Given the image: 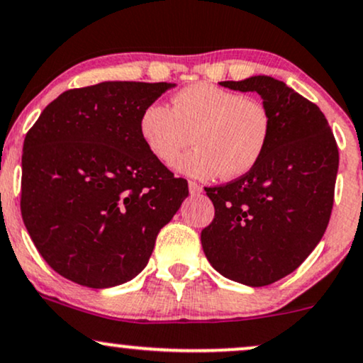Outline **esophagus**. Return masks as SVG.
<instances>
[{
    "instance_id": "1",
    "label": "esophagus",
    "mask_w": 363,
    "mask_h": 363,
    "mask_svg": "<svg viewBox=\"0 0 363 363\" xmlns=\"http://www.w3.org/2000/svg\"><path fill=\"white\" fill-rule=\"evenodd\" d=\"M187 186H189V193L193 196H198V194H201V191H203V187H201L198 182H194V181L187 182Z\"/></svg>"
}]
</instances>
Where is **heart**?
Segmentation results:
<instances>
[{
    "mask_svg": "<svg viewBox=\"0 0 363 363\" xmlns=\"http://www.w3.org/2000/svg\"><path fill=\"white\" fill-rule=\"evenodd\" d=\"M172 106L148 104L138 132L159 162H177L179 172L196 179H237L257 167L272 137V116L259 99L245 98L211 82H196L172 96Z\"/></svg>",
    "mask_w": 363,
    "mask_h": 363,
    "instance_id": "b5f03b06",
    "label": "heart"
}]
</instances>
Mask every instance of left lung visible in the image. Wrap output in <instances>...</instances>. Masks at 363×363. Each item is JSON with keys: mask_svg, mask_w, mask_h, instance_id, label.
<instances>
[{"mask_svg": "<svg viewBox=\"0 0 363 363\" xmlns=\"http://www.w3.org/2000/svg\"><path fill=\"white\" fill-rule=\"evenodd\" d=\"M220 84L259 93L272 116V137L255 169L204 187L215 218L201 231V243L221 276L269 286L294 272L325 235L338 147L320 108L282 81L253 76Z\"/></svg>", "mask_w": 363, "mask_h": 363, "instance_id": "1", "label": "left lung"}]
</instances>
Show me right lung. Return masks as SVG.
I'll list each match as a JSON object with an SVG mask.
<instances>
[{
	"label": "right lung",
	"instance_id": "obj_1",
	"mask_svg": "<svg viewBox=\"0 0 363 363\" xmlns=\"http://www.w3.org/2000/svg\"><path fill=\"white\" fill-rule=\"evenodd\" d=\"M172 86L69 89L28 130L21 218L43 260L69 281L104 289L133 279L189 194L138 132L142 111Z\"/></svg>",
	"mask_w": 363,
	"mask_h": 363
}]
</instances>
